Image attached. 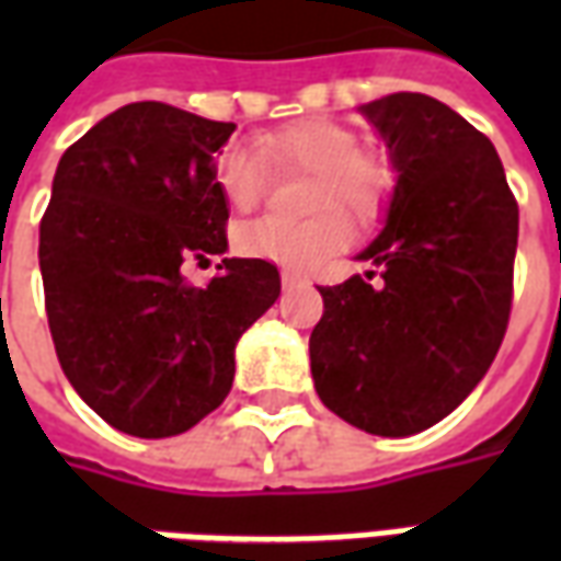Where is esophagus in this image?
I'll return each mask as SVG.
<instances>
[{"label":"esophagus","mask_w":561,"mask_h":561,"mask_svg":"<svg viewBox=\"0 0 561 561\" xmlns=\"http://www.w3.org/2000/svg\"><path fill=\"white\" fill-rule=\"evenodd\" d=\"M282 285L285 288H300V285H309V282L300 276V273H291V270H282Z\"/></svg>","instance_id":"esophagus-1"}]
</instances>
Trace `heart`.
Instances as JSON below:
<instances>
[{"label":"heart","instance_id":"b5f03b06","mask_svg":"<svg viewBox=\"0 0 561 561\" xmlns=\"http://www.w3.org/2000/svg\"><path fill=\"white\" fill-rule=\"evenodd\" d=\"M252 147L255 152L231 144L216 159V185L233 209H255L267 197V170L276 176H309L300 207L316 216H261L240 225L233 233L240 255L273 261L282 267H318L328 257L340 255L352 243V225L341 209L357 221H373L388 207L397 185V168L388 152L357 147L352 128L324 116L297 119L257 135Z\"/></svg>","mask_w":561,"mask_h":561}]
</instances>
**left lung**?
Listing matches in <instances>:
<instances>
[{
    "label": "left lung",
    "mask_w": 561,
    "mask_h": 561,
    "mask_svg": "<svg viewBox=\"0 0 561 561\" xmlns=\"http://www.w3.org/2000/svg\"><path fill=\"white\" fill-rule=\"evenodd\" d=\"M364 114L400 180L385 231L360 255L378 270L318 288L309 357L330 412L400 438L447 417L493 364L519 209L490 138L438 99L393 92Z\"/></svg>",
    "instance_id": "obj_1"
}]
</instances>
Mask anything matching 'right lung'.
<instances>
[{"label": "right lung", "instance_id": "right-lung-1", "mask_svg": "<svg viewBox=\"0 0 561 561\" xmlns=\"http://www.w3.org/2000/svg\"><path fill=\"white\" fill-rule=\"evenodd\" d=\"M233 123L161 102L119 107L62 152L42 216L44 309L62 373L92 412L138 438L192 430L231 393L233 345L279 297V270L228 249L216 152Z\"/></svg>", "mask_w": 561, "mask_h": 561}]
</instances>
